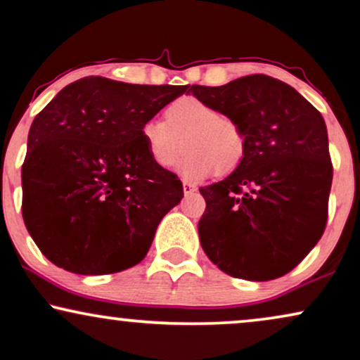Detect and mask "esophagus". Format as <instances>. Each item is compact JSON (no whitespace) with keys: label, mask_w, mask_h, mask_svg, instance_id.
I'll list each match as a JSON object with an SVG mask.
<instances>
[{"label":"esophagus","mask_w":360,"mask_h":360,"mask_svg":"<svg viewBox=\"0 0 360 360\" xmlns=\"http://www.w3.org/2000/svg\"><path fill=\"white\" fill-rule=\"evenodd\" d=\"M183 191H184L186 196H189V194H194V191H196V186L191 184V183H188V181H184V183H183Z\"/></svg>","instance_id":"34e87169"}]
</instances>
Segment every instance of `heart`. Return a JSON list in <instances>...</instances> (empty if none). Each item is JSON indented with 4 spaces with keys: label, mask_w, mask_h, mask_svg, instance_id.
<instances>
[{
    "label": "heart",
    "mask_w": 360,
    "mask_h": 360,
    "mask_svg": "<svg viewBox=\"0 0 360 360\" xmlns=\"http://www.w3.org/2000/svg\"><path fill=\"white\" fill-rule=\"evenodd\" d=\"M141 134L150 161L164 169L183 155L186 141L188 155L179 171L189 181L236 171L248 146L241 122L193 95L169 103L164 120H147Z\"/></svg>",
    "instance_id": "obj_1"
}]
</instances>
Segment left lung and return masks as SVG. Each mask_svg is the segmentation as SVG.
Listing matches in <instances>:
<instances>
[{
  "label": "left lung",
  "mask_w": 360,
  "mask_h": 360,
  "mask_svg": "<svg viewBox=\"0 0 360 360\" xmlns=\"http://www.w3.org/2000/svg\"><path fill=\"white\" fill-rule=\"evenodd\" d=\"M189 92L235 117L248 142L233 174L199 188L206 201L198 224L202 250L235 278L283 276L327 224L333 167L322 114L293 86L259 73Z\"/></svg>",
  "instance_id": "8db88e82"
}]
</instances>
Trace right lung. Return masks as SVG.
Masks as SVG:
<instances>
[{"instance_id": "add662e5", "label": "right lung", "mask_w": 360, "mask_h": 360, "mask_svg": "<svg viewBox=\"0 0 360 360\" xmlns=\"http://www.w3.org/2000/svg\"><path fill=\"white\" fill-rule=\"evenodd\" d=\"M188 86L85 77L34 117L21 166V213L51 263L107 275L144 259L184 191L174 172L150 161L142 125Z\"/></svg>"}]
</instances>
